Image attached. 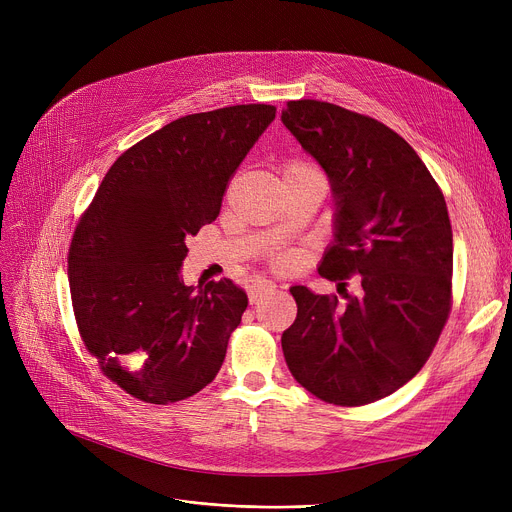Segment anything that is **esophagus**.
Listing matches in <instances>:
<instances>
[{"mask_svg":"<svg viewBox=\"0 0 512 512\" xmlns=\"http://www.w3.org/2000/svg\"><path fill=\"white\" fill-rule=\"evenodd\" d=\"M278 286H276V282H272V280H265V278H259V280H253L251 284H249V301L251 303H255V301H259L263 294H270V292H274Z\"/></svg>","mask_w":512,"mask_h":512,"instance_id":"esophagus-1","label":"esophagus"}]
</instances>
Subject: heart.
I'll return each instance as SVG.
<instances>
[{
  "label": "heart",
  "instance_id": "obj_1",
  "mask_svg": "<svg viewBox=\"0 0 512 512\" xmlns=\"http://www.w3.org/2000/svg\"><path fill=\"white\" fill-rule=\"evenodd\" d=\"M311 168H307V166H303V164H288L286 166V170H284V174H294V172H309ZM292 261V255H282L280 257V265H288Z\"/></svg>",
  "mask_w": 512,
  "mask_h": 512
}]
</instances>
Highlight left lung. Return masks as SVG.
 Listing matches in <instances>:
<instances>
[{
	"mask_svg": "<svg viewBox=\"0 0 512 512\" xmlns=\"http://www.w3.org/2000/svg\"><path fill=\"white\" fill-rule=\"evenodd\" d=\"M282 124L328 174L334 240L328 280L361 276L336 297L292 286L282 334L290 373L317 398L359 407L405 386L432 355L450 311L452 228L444 195L415 149L386 124L340 105L288 101Z\"/></svg>",
	"mask_w": 512,
	"mask_h": 512,
	"instance_id": "8db88e82",
	"label": "left lung"
}]
</instances>
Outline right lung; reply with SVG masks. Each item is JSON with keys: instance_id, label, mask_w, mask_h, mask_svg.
<instances>
[{"instance_id": "right-lung-1", "label": "right lung", "mask_w": 512, "mask_h": 512, "mask_svg": "<svg viewBox=\"0 0 512 512\" xmlns=\"http://www.w3.org/2000/svg\"><path fill=\"white\" fill-rule=\"evenodd\" d=\"M276 118L251 103L178 118L124 151L68 257L78 332L134 398L168 405L218 375L249 299L232 280L186 286V236L218 218L230 176Z\"/></svg>"}]
</instances>
